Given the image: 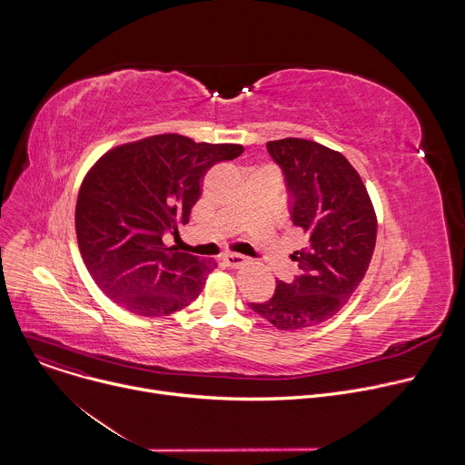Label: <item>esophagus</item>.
<instances>
[{
    "label": "esophagus",
    "mask_w": 465,
    "mask_h": 465,
    "mask_svg": "<svg viewBox=\"0 0 465 465\" xmlns=\"http://www.w3.org/2000/svg\"><path fill=\"white\" fill-rule=\"evenodd\" d=\"M223 261H224V264L226 267H230V269H239V267H242V264H246V257L244 255H239V253H226L224 257H223Z\"/></svg>",
    "instance_id": "34e87169"
}]
</instances>
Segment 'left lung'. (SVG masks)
I'll return each mask as SVG.
<instances>
[{"instance_id":"8db88e82","label":"left lung","mask_w":465,"mask_h":465,"mask_svg":"<svg viewBox=\"0 0 465 465\" xmlns=\"http://www.w3.org/2000/svg\"><path fill=\"white\" fill-rule=\"evenodd\" d=\"M267 151L283 171L292 223L309 244L292 253L300 276L278 282L269 302L250 309L282 331H296L348 303L370 267L377 217L366 185L341 153L300 138L269 142Z\"/></svg>"}]
</instances>
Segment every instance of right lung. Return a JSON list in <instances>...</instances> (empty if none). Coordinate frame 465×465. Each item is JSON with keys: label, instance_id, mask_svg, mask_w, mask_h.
<instances>
[{"label": "right lung", "instance_id": "add662e5", "mask_svg": "<svg viewBox=\"0 0 465 465\" xmlns=\"http://www.w3.org/2000/svg\"><path fill=\"white\" fill-rule=\"evenodd\" d=\"M235 143H194L180 134L114 147L83 180L75 230L86 269L119 307L165 316L203 292L215 261L163 242L187 224L210 167L242 154Z\"/></svg>", "mask_w": 465, "mask_h": 465}]
</instances>
